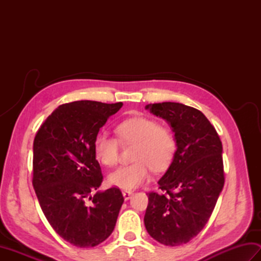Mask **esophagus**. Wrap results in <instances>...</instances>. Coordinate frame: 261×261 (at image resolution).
Masks as SVG:
<instances>
[{"label":"esophagus","instance_id":"esophagus-1","mask_svg":"<svg viewBox=\"0 0 261 261\" xmlns=\"http://www.w3.org/2000/svg\"><path fill=\"white\" fill-rule=\"evenodd\" d=\"M122 194H123L124 199H129L132 196L134 192H132V191H123V192H122Z\"/></svg>","mask_w":261,"mask_h":261}]
</instances>
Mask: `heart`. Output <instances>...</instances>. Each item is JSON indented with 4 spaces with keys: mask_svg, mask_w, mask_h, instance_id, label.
I'll return each mask as SVG.
<instances>
[{
    "mask_svg": "<svg viewBox=\"0 0 261 261\" xmlns=\"http://www.w3.org/2000/svg\"><path fill=\"white\" fill-rule=\"evenodd\" d=\"M115 131L121 143L134 145L131 158L135 162L113 170L108 177L110 185L134 190L148 178L150 168L163 171L173 162L177 150L175 134L156 120L135 116L120 123ZM119 141L107 132L97 135L94 141V152L99 163L107 167L118 163Z\"/></svg>",
    "mask_w": 261,
    "mask_h": 261,
    "instance_id": "obj_1",
    "label": "heart"
}]
</instances>
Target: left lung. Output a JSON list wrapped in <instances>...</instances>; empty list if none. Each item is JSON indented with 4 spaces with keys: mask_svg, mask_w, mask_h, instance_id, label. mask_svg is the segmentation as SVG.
I'll list each match as a JSON object with an SVG mask.
<instances>
[{
    "mask_svg": "<svg viewBox=\"0 0 261 261\" xmlns=\"http://www.w3.org/2000/svg\"><path fill=\"white\" fill-rule=\"evenodd\" d=\"M146 109L170 124L177 150L158 181L159 193H148L145 225L156 241L180 246L202 231L222 192V142L196 109L175 102L149 104Z\"/></svg>",
    "mask_w": 261,
    "mask_h": 261,
    "instance_id": "obj_1",
    "label": "left lung"
}]
</instances>
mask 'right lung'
Instances as JSON below:
<instances>
[{
  "label": "right lung",
  "instance_id": "right-lung-1",
  "mask_svg": "<svg viewBox=\"0 0 261 261\" xmlns=\"http://www.w3.org/2000/svg\"><path fill=\"white\" fill-rule=\"evenodd\" d=\"M122 105L95 101L63 104L35 137L33 188L48 222L73 246L91 248L107 240L123 204L118 187L93 194L103 180L94 141Z\"/></svg>",
  "mask_w": 261,
  "mask_h": 261
}]
</instances>
